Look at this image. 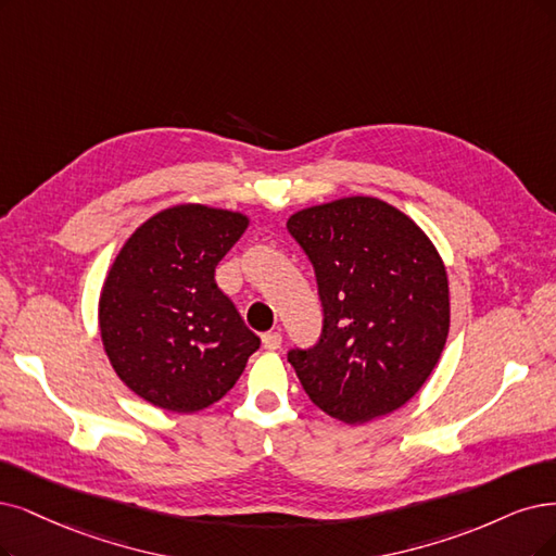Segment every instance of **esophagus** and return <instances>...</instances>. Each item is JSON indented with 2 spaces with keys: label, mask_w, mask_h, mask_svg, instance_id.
<instances>
[{
  "label": "esophagus",
  "mask_w": 556,
  "mask_h": 556,
  "mask_svg": "<svg viewBox=\"0 0 556 556\" xmlns=\"http://www.w3.org/2000/svg\"><path fill=\"white\" fill-rule=\"evenodd\" d=\"M261 341H263L265 351H279V348H281V334L279 332H265L261 337Z\"/></svg>",
  "instance_id": "obj_1"
}]
</instances>
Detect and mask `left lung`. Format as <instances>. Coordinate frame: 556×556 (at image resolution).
<instances>
[{
    "label": "left lung",
    "instance_id": "obj_1",
    "mask_svg": "<svg viewBox=\"0 0 556 556\" xmlns=\"http://www.w3.org/2000/svg\"><path fill=\"white\" fill-rule=\"evenodd\" d=\"M286 229L314 265L325 316L320 341L289 353L304 392L343 424L394 413L433 374L448 337L438 247L376 197L309 205Z\"/></svg>",
    "mask_w": 556,
    "mask_h": 556
}]
</instances>
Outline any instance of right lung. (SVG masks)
<instances>
[{
  "mask_svg": "<svg viewBox=\"0 0 556 556\" xmlns=\"http://www.w3.org/2000/svg\"><path fill=\"white\" fill-rule=\"evenodd\" d=\"M250 226L240 211L178 203L121 247L98 300L100 339L130 392L167 413H199L242 376L261 339L215 283Z\"/></svg>",
  "mask_w": 556,
  "mask_h": 556,
  "instance_id": "add662e5",
  "label": "right lung"
}]
</instances>
